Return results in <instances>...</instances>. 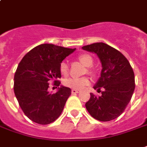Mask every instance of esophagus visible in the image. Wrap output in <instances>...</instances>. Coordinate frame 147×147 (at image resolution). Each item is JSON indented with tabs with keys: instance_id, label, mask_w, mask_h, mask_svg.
Masks as SVG:
<instances>
[{
	"instance_id": "obj_1",
	"label": "esophagus",
	"mask_w": 147,
	"mask_h": 147,
	"mask_svg": "<svg viewBox=\"0 0 147 147\" xmlns=\"http://www.w3.org/2000/svg\"><path fill=\"white\" fill-rule=\"evenodd\" d=\"M80 92V91L79 90H76V89H72L71 90V93L72 94H76V93H79Z\"/></svg>"
}]
</instances>
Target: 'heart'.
<instances>
[{"label": "heart", "mask_w": 147, "mask_h": 147, "mask_svg": "<svg viewBox=\"0 0 147 147\" xmlns=\"http://www.w3.org/2000/svg\"><path fill=\"white\" fill-rule=\"evenodd\" d=\"M78 60L84 64V66L87 67V72L90 75L94 76L95 71L91 67L93 65V58L89 54H81L77 57ZM59 72L62 76H67L68 74V65L66 62H62L59 64ZM90 84V80L88 77H82V78H70L65 80L63 82L64 86L67 88L76 89V90H81L86 86H88Z\"/></svg>", "instance_id": "obj_1"}]
</instances>
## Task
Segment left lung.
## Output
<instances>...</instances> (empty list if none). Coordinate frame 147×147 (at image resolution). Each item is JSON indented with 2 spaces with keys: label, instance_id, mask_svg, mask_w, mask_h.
<instances>
[{
  "label": "left lung",
  "instance_id": "1",
  "mask_svg": "<svg viewBox=\"0 0 147 147\" xmlns=\"http://www.w3.org/2000/svg\"><path fill=\"white\" fill-rule=\"evenodd\" d=\"M82 49L95 53L102 67L101 76L93 87L101 92V95L91 93V98L85 104L86 108L95 119L102 122L115 119L123 112L134 93L133 69L119 51L107 44L95 43Z\"/></svg>",
  "mask_w": 147,
  "mask_h": 147
}]
</instances>
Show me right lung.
<instances>
[{
  "mask_svg": "<svg viewBox=\"0 0 147 147\" xmlns=\"http://www.w3.org/2000/svg\"><path fill=\"white\" fill-rule=\"evenodd\" d=\"M76 49L51 44L38 45L21 59L14 76V93L24 115L35 123L47 125L57 119L67 99L69 88L61 86L54 94L48 89L49 82L59 87V64Z\"/></svg>",
  "mask_w": 147,
  "mask_h": 147,
  "instance_id": "1",
  "label": "right lung"
}]
</instances>
